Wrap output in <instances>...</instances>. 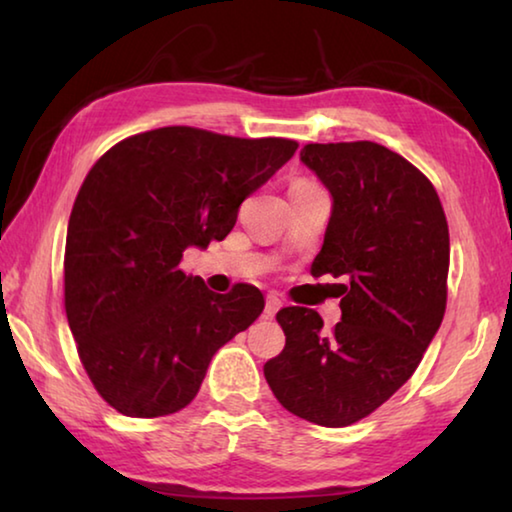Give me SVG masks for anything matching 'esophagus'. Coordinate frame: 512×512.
I'll return each instance as SVG.
<instances>
[{"label": "esophagus", "instance_id": "1", "mask_svg": "<svg viewBox=\"0 0 512 512\" xmlns=\"http://www.w3.org/2000/svg\"><path fill=\"white\" fill-rule=\"evenodd\" d=\"M280 307H282V300L277 298V296H268L266 298V307H264V316L266 318H273L277 311H280Z\"/></svg>", "mask_w": 512, "mask_h": 512}]
</instances>
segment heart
<instances>
[{
    "label": "heart",
    "mask_w": 512,
    "mask_h": 512,
    "mask_svg": "<svg viewBox=\"0 0 512 512\" xmlns=\"http://www.w3.org/2000/svg\"><path fill=\"white\" fill-rule=\"evenodd\" d=\"M298 183H307V180H298Z\"/></svg>",
    "instance_id": "b5f03b06"
}]
</instances>
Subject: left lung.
<instances>
[{
    "label": "left lung",
    "mask_w": 512,
    "mask_h": 512,
    "mask_svg": "<svg viewBox=\"0 0 512 512\" xmlns=\"http://www.w3.org/2000/svg\"><path fill=\"white\" fill-rule=\"evenodd\" d=\"M300 160L332 196L311 275L348 284L329 334L314 309L277 311L287 345L264 377L298 418L348 427L406 384L443 323L449 230L427 176L386 146L307 144Z\"/></svg>",
    "instance_id": "left-lung-1"
}]
</instances>
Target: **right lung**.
<instances>
[{
    "mask_svg": "<svg viewBox=\"0 0 512 512\" xmlns=\"http://www.w3.org/2000/svg\"><path fill=\"white\" fill-rule=\"evenodd\" d=\"M282 137L167 126L128 137L85 176L67 225L65 311L94 388L128 418L194 400L221 345L255 323L262 291L214 293L178 264L235 228L239 205L291 160Z\"/></svg>",
    "mask_w": 512,
    "mask_h": 512,
    "instance_id": "add662e5",
    "label": "right lung"
}]
</instances>
